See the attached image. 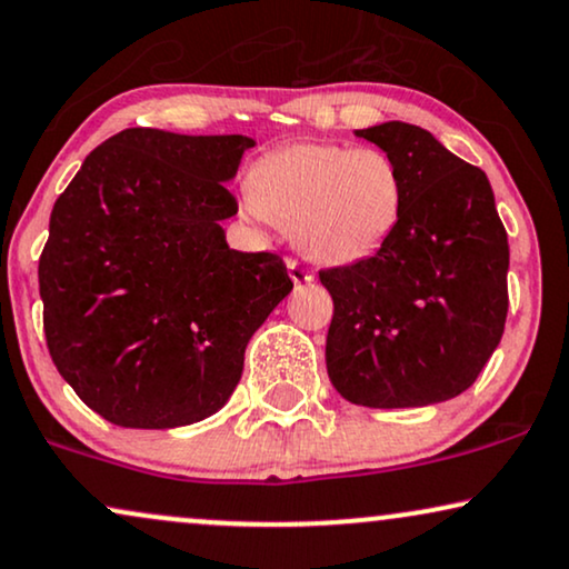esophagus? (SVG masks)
<instances>
[{
  "instance_id": "1",
  "label": "esophagus",
  "mask_w": 569,
  "mask_h": 569,
  "mask_svg": "<svg viewBox=\"0 0 569 569\" xmlns=\"http://www.w3.org/2000/svg\"><path fill=\"white\" fill-rule=\"evenodd\" d=\"M286 268H289V276H291V280L297 286L312 283V280H315V272L309 270V268H305V264H301L299 260H289V262H286Z\"/></svg>"
}]
</instances>
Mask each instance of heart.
<instances>
[{
    "label": "heart",
    "mask_w": 569,
    "mask_h": 569,
    "mask_svg": "<svg viewBox=\"0 0 569 569\" xmlns=\"http://www.w3.org/2000/svg\"><path fill=\"white\" fill-rule=\"evenodd\" d=\"M249 210L291 229L309 260L356 264L390 244L406 216L403 171L380 148L299 140L247 173Z\"/></svg>",
    "instance_id": "1"
}]
</instances>
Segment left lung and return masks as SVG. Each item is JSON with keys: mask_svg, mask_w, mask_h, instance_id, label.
Returning a JSON list of instances; mask_svg holds the SVG:
<instances>
[{"mask_svg": "<svg viewBox=\"0 0 569 569\" xmlns=\"http://www.w3.org/2000/svg\"><path fill=\"white\" fill-rule=\"evenodd\" d=\"M403 171L400 229L372 260L320 272L325 363L367 408H421L471 388L505 332L510 247L487 173L406 121L356 130Z\"/></svg>", "mask_w": 569, "mask_h": 569, "instance_id": "1", "label": "left lung"}]
</instances>
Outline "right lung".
Returning a JSON list of instances; mask_svg holds the SVG:
<instances>
[{"mask_svg": "<svg viewBox=\"0 0 569 569\" xmlns=\"http://www.w3.org/2000/svg\"><path fill=\"white\" fill-rule=\"evenodd\" d=\"M244 134L150 127L101 142L51 210L38 260L43 332L82 403L127 429H173L226 406L254 330L289 297L286 264L239 252L226 181Z\"/></svg>", "mask_w": 569, "mask_h": 569, "instance_id": "1", "label": "right lung"}]
</instances>
